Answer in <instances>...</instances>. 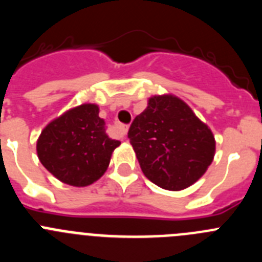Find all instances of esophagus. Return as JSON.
I'll return each instance as SVG.
<instances>
[{"label": "esophagus", "instance_id": "esophagus-1", "mask_svg": "<svg viewBox=\"0 0 262 262\" xmlns=\"http://www.w3.org/2000/svg\"><path fill=\"white\" fill-rule=\"evenodd\" d=\"M127 131H128V126H126V124H119L118 126V133H119L120 138H124L127 135Z\"/></svg>", "mask_w": 262, "mask_h": 262}]
</instances>
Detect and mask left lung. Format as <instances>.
I'll use <instances>...</instances> for the list:
<instances>
[{"label":"left lung","mask_w":262,"mask_h":262,"mask_svg":"<svg viewBox=\"0 0 262 262\" xmlns=\"http://www.w3.org/2000/svg\"><path fill=\"white\" fill-rule=\"evenodd\" d=\"M128 139L145 177L166 190L191 186L214 160L211 129L172 94L148 99L129 127Z\"/></svg>","instance_id":"1"}]
</instances>
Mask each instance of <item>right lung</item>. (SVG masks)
Returning a JSON list of instances; mask_svg holds the SVG:
<instances>
[{
  "label": "right lung",
  "instance_id": "add662e5",
  "mask_svg": "<svg viewBox=\"0 0 262 262\" xmlns=\"http://www.w3.org/2000/svg\"><path fill=\"white\" fill-rule=\"evenodd\" d=\"M94 103L66 111L45 127L36 142L40 163L59 181L88 186L106 172L119 140L108 138Z\"/></svg>",
  "mask_w": 262,
  "mask_h": 262
}]
</instances>
